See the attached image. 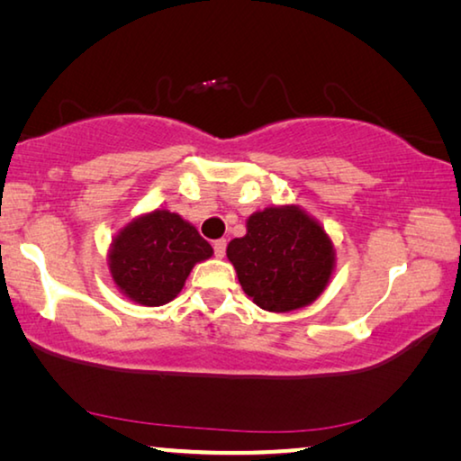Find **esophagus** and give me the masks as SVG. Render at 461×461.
Listing matches in <instances>:
<instances>
[{
    "mask_svg": "<svg viewBox=\"0 0 461 461\" xmlns=\"http://www.w3.org/2000/svg\"><path fill=\"white\" fill-rule=\"evenodd\" d=\"M225 248H228V241H225V240H215V241H213L215 256H220V258H223V254H225Z\"/></svg>",
    "mask_w": 461,
    "mask_h": 461,
    "instance_id": "34e87169",
    "label": "esophagus"
}]
</instances>
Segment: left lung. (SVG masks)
Wrapping results in <instances>:
<instances>
[{
    "instance_id": "left-lung-1",
    "label": "left lung",
    "mask_w": 461,
    "mask_h": 461,
    "mask_svg": "<svg viewBox=\"0 0 461 461\" xmlns=\"http://www.w3.org/2000/svg\"><path fill=\"white\" fill-rule=\"evenodd\" d=\"M246 236L228 246L244 293L272 313L307 307L330 285L335 249L325 230L296 205L248 217Z\"/></svg>"
}]
</instances>
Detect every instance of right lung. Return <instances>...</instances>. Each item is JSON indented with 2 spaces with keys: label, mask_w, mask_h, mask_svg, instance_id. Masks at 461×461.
<instances>
[{
  "label": "right lung",
  "mask_w": 461,
  "mask_h": 461,
  "mask_svg": "<svg viewBox=\"0 0 461 461\" xmlns=\"http://www.w3.org/2000/svg\"><path fill=\"white\" fill-rule=\"evenodd\" d=\"M212 254V244L194 225L167 209H156L136 217L113 238L107 264L115 286L128 299L160 307L183 291L194 264Z\"/></svg>",
  "instance_id": "1"
}]
</instances>
